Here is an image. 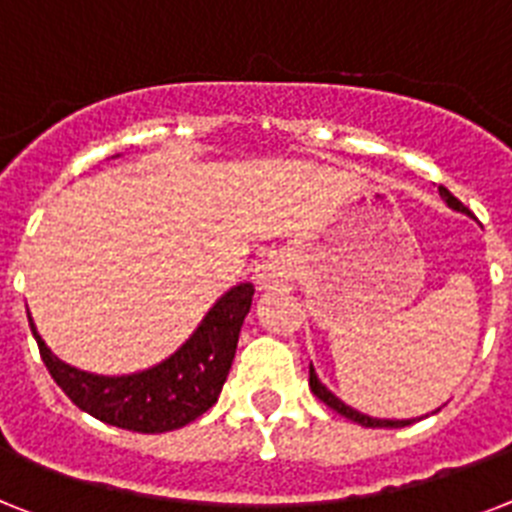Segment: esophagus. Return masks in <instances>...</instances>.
<instances>
[{
    "label": "esophagus",
    "mask_w": 512,
    "mask_h": 512,
    "mask_svg": "<svg viewBox=\"0 0 512 512\" xmlns=\"http://www.w3.org/2000/svg\"><path fill=\"white\" fill-rule=\"evenodd\" d=\"M255 283L260 291L286 289L291 283L289 265L283 263V260H278V257H270V260H265V263L255 270Z\"/></svg>",
    "instance_id": "1"
}]
</instances>
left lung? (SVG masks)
Listing matches in <instances>:
<instances>
[{"label":"left lung","mask_w":512,"mask_h":512,"mask_svg":"<svg viewBox=\"0 0 512 512\" xmlns=\"http://www.w3.org/2000/svg\"><path fill=\"white\" fill-rule=\"evenodd\" d=\"M440 197L445 200V203H448V208L458 210V213H468L466 205H463L458 197L450 195L445 187H440ZM309 388H312V393H315L317 398L325 403V406H330V409L338 411V414L346 416V419H351V422L362 424V427L398 429V427H409V424H414V419H377V416H367V414H362V411L351 409V406H346V403H343L336 393H330V390L322 385L320 377H317V372H315V367H312V364H309Z\"/></svg>","instance_id":"obj_1"}]
</instances>
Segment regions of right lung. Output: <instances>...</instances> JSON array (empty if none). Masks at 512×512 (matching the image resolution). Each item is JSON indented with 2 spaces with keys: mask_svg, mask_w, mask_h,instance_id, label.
<instances>
[{
  "mask_svg": "<svg viewBox=\"0 0 512 512\" xmlns=\"http://www.w3.org/2000/svg\"><path fill=\"white\" fill-rule=\"evenodd\" d=\"M252 294V283L226 291L174 354L132 375H93L62 362L28 320L46 369L77 409L111 427L161 435L187 427L218 401Z\"/></svg>",
  "mask_w": 512,
  "mask_h": 512,
  "instance_id": "right-lung-1",
  "label": "right lung"
}]
</instances>
